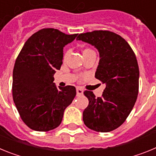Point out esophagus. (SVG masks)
Returning a JSON list of instances; mask_svg holds the SVG:
<instances>
[{"instance_id": "1", "label": "esophagus", "mask_w": 156, "mask_h": 156, "mask_svg": "<svg viewBox=\"0 0 156 156\" xmlns=\"http://www.w3.org/2000/svg\"><path fill=\"white\" fill-rule=\"evenodd\" d=\"M83 93V90L81 87H76V94L78 96L80 95H82Z\"/></svg>"}]
</instances>
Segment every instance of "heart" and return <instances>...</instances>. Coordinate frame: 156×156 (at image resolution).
Wrapping results in <instances>:
<instances>
[{
    "mask_svg": "<svg viewBox=\"0 0 156 156\" xmlns=\"http://www.w3.org/2000/svg\"><path fill=\"white\" fill-rule=\"evenodd\" d=\"M92 51H94L91 50L90 48H83V55H86V54L90 53V52H92ZM68 53H69L68 51L65 52L64 55H63V59H66V57H67V55H68Z\"/></svg>",
    "mask_w": 156,
    "mask_h": 156,
    "instance_id": "b5f03b06",
    "label": "heart"
}]
</instances>
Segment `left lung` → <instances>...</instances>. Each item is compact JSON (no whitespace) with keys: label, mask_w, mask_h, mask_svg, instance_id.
<instances>
[{"label":"left lung","mask_w":156,"mask_h":156,"mask_svg":"<svg viewBox=\"0 0 156 156\" xmlns=\"http://www.w3.org/2000/svg\"><path fill=\"white\" fill-rule=\"evenodd\" d=\"M76 40L90 44L99 51L95 77L105 83L101 97L90 90L83 94L89 105L83 112L84 124L97 132L120 126L133 109L139 90V68L131 47L121 36L108 30L80 34Z\"/></svg>","instance_id":"8db88e82"}]
</instances>
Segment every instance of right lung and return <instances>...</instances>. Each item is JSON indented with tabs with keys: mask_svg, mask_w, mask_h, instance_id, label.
Masks as SVG:
<instances>
[{
	"mask_svg": "<svg viewBox=\"0 0 156 156\" xmlns=\"http://www.w3.org/2000/svg\"><path fill=\"white\" fill-rule=\"evenodd\" d=\"M76 36L42 29L19 52L13 69L12 97L22 120L30 129L47 132L58 127L76 94L75 87L58 88L53 83L54 74L62 64L63 48Z\"/></svg>",
	"mask_w": 156,
	"mask_h": 156,
	"instance_id": "1",
	"label": "right lung"
}]
</instances>
